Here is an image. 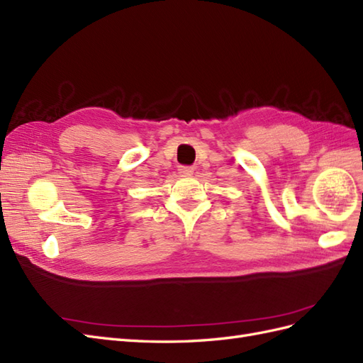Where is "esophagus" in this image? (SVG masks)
<instances>
[{
  "label": "esophagus",
  "instance_id": "1",
  "mask_svg": "<svg viewBox=\"0 0 363 363\" xmlns=\"http://www.w3.org/2000/svg\"><path fill=\"white\" fill-rule=\"evenodd\" d=\"M179 172L183 174V175H191L194 172V168L192 166H179Z\"/></svg>",
  "mask_w": 363,
  "mask_h": 363
}]
</instances>
